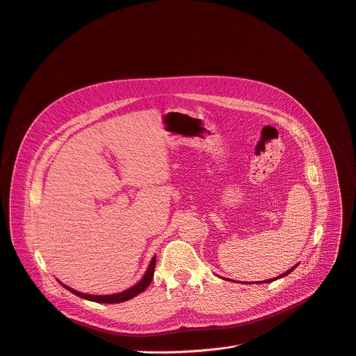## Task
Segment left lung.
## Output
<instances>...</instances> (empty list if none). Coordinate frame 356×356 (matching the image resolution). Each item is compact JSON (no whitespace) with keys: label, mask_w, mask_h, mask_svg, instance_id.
Returning <instances> with one entry per match:
<instances>
[{"label":"left lung","mask_w":356,"mask_h":356,"mask_svg":"<svg viewBox=\"0 0 356 356\" xmlns=\"http://www.w3.org/2000/svg\"><path fill=\"white\" fill-rule=\"evenodd\" d=\"M297 268V265L296 266H292L289 270H286L285 273H282V275H280V276H276V277H272V280H268V281H260L261 284H268V282H273V281H276V280H280V277H282V276H286L288 273H291L293 269H296ZM227 281H231V280H227Z\"/></svg>","instance_id":"1"}]
</instances>
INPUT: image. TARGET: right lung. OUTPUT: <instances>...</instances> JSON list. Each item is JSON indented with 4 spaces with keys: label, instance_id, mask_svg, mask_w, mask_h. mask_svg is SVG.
<instances>
[{
    "label": "right lung",
    "instance_id": "1",
    "mask_svg": "<svg viewBox=\"0 0 356 356\" xmlns=\"http://www.w3.org/2000/svg\"><path fill=\"white\" fill-rule=\"evenodd\" d=\"M154 268H156V256H154L151 259V264L145 272V275L143 276V280L135 284L132 288L129 289H125L123 292H118V293H112V296H90V293H83V292H79L75 291L67 285L63 284L64 288H67L70 292L75 293L76 297H81L84 300H88V301H95V302H106V304H115V302H123V301H128L134 297H136L138 293H141L143 291H145L148 288V285L151 284L152 281V276H154Z\"/></svg>",
    "mask_w": 356,
    "mask_h": 356
}]
</instances>
